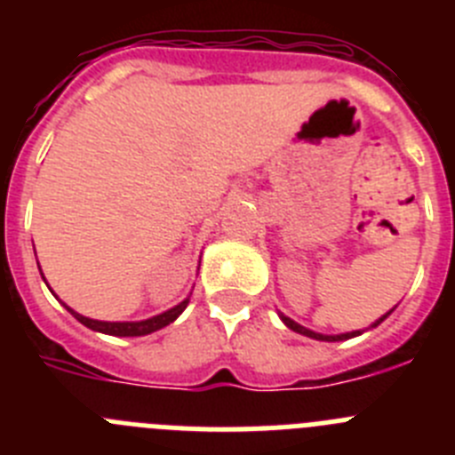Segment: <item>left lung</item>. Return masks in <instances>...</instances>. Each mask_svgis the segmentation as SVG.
<instances>
[{"label":"left lung","mask_w":455,"mask_h":455,"mask_svg":"<svg viewBox=\"0 0 455 455\" xmlns=\"http://www.w3.org/2000/svg\"><path fill=\"white\" fill-rule=\"evenodd\" d=\"M394 309H389L387 315H383L378 321H373L369 328H376V325L383 323L385 319H387L389 315H392ZM280 319H283V323L287 325V328H291L293 332H299V335H305V337H312V339H319V341H344V339H351V337H357V335H363V331H353V332H341V335H321V332H315V331H309V328H305V325L296 323L293 319H289V316L280 315Z\"/></svg>","instance_id":"1"}]
</instances>
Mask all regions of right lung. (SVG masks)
Returning <instances> with one entry per match:
<instances>
[{"instance_id":"obj_1","label":"right lung","mask_w":455,"mask_h":455,"mask_svg":"<svg viewBox=\"0 0 455 455\" xmlns=\"http://www.w3.org/2000/svg\"><path fill=\"white\" fill-rule=\"evenodd\" d=\"M40 275H43V273H40ZM187 305H188V299H184L182 303L171 307L168 312H164V315L150 316V319L146 321H98V319H88V316L84 315H77V312L68 307V305L66 307L68 312L79 321V323H84L86 328H91V331L95 332H104V335H114V337H143V335H150V332L155 331H162V328H166L168 323H172V321L178 319L184 309H187Z\"/></svg>"}]
</instances>
